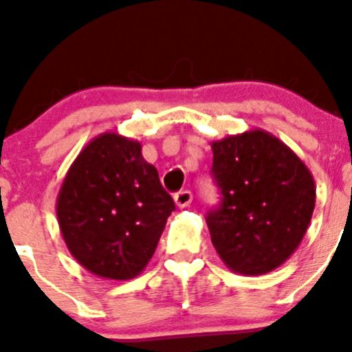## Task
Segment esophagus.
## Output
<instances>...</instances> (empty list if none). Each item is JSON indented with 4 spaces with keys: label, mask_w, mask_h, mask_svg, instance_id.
Listing matches in <instances>:
<instances>
[{
    "label": "esophagus",
    "mask_w": 352,
    "mask_h": 352,
    "mask_svg": "<svg viewBox=\"0 0 352 352\" xmlns=\"http://www.w3.org/2000/svg\"><path fill=\"white\" fill-rule=\"evenodd\" d=\"M173 200H175V205L179 208H185L188 207L190 204H192L193 200V195L190 190H182V192H177L175 195H173Z\"/></svg>",
    "instance_id": "34e87169"
}]
</instances>
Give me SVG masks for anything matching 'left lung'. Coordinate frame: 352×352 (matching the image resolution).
Wrapping results in <instances>:
<instances>
[{
    "label": "left lung",
    "mask_w": 352,
    "mask_h": 352,
    "mask_svg": "<svg viewBox=\"0 0 352 352\" xmlns=\"http://www.w3.org/2000/svg\"><path fill=\"white\" fill-rule=\"evenodd\" d=\"M212 173L221 193L207 225L218 256L233 272L258 276L296 252L316 204L309 168L263 129L213 140Z\"/></svg>",
    "instance_id": "obj_1"
}]
</instances>
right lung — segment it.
Here are the masks:
<instances>
[{"instance_id":"obj_1","label":"right lung","mask_w":352,"mask_h":352,"mask_svg":"<svg viewBox=\"0 0 352 352\" xmlns=\"http://www.w3.org/2000/svg\"><path fill=\"white\" fill-rule=\"evenodd\" d=\"M175 210L139 140L104 132L89 142L60 184L56 215L80 266L107 280L144 272Z\"/></svg>"}]
</instances>
